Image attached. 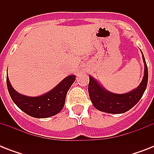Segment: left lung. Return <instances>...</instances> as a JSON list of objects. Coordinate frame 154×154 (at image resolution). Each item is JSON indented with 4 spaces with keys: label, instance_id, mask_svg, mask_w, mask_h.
<instances>
[{
    "label": "left lung",
    "instance_id": "8db88e82",
    "mask_svg": "<svg viewBox=\"0 0 154 154\" xmlns=\"http://www.w3.org/2000/svg\"><path fill=\"white\" fill-rule=\"evenodd\" d=\"M142 58L145 65L143 79L137 89L126 94H117L108 91L101 87L94 77L89 76L88 91L90 100L97 109L108 113H123L132 109L140 101L148 83V68L143 53Z\"/></svg>",
    "mask_w": 154,
    "mask_h": 154
}]
</instances>
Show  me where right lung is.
Instances as JSON below:
<instances>
[{"label": "right lung", "mask_w": 154, "mask_h": 154, "mask_svg": "<svg viewBox=\"0 0 154 154\" xmlns=\"http://www.w3.org/2000/svg\"><path fill=\"white\" fill-rule=\"evenodd\" d=\"M75 75H69L46 94L38 97H28L19 94L6 77L7 87L11 98L23 112L36 118H46L57 114L64 107L68 90L75 82Z\"/></svg>", "instance_id": "1"}]
</instances>
